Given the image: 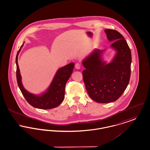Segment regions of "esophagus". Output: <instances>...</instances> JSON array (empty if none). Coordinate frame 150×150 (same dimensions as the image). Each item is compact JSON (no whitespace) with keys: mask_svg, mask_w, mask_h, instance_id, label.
Here are the masks:
<instances>
[{"mask_svg":"<svg viewBox=\"0 0 150 150\" xmlns=\"http://www.w3.org/2000/svg\"><path fill=\"white\" fill-rule=\"evenodd\" d=\"M75 68L76 69H78V70H79L80 69V66H81V65H80V64L79 63H76V64H75Z\"/></svg>","mask_w":150,"mask_h":150,"instance_id":"obj_1","label":"esophagus"}]
</instances>
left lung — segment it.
Masks as SVG:
<instances>
[{
    "instance_id": "8db88e82",
    "label": "left lung",
    "mask_w": 150,
    "mask_h": 150,
    "mask_svg": "<svg viewBox=\"0 0 150 150\" xmlns=\"http://www.w3.org/2000/svg\"><path fill=\"white\" fill-rule=\"evenodd\" d=\"M108 40L114 41L111 47L117 52L112 62L106 63L104 50L95 49L83 61V78L89 97L98 103L115 101L127 88L130 78L132 54L126 41L118 31L106 29Z\"/></svg>"
}]
</instances>
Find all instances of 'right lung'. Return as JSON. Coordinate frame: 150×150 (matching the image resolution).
Returning a JSON list of instances; mask_svg holds the SVG:
<instances>
[{
  "mask_svg": "<svg viewBox=\"0 0 150 150\" xmlns=\"http://www.w3.org/2000/svg\"><path fill=\"white\" fill-rule=\"evenodd\" d=\"M23 44L21 46L18 51L16 58V78L18 87L23 95L30 105L36 108L50 109L57 107L62 103L64 98L66 84L72 73L74 63H70L57 71L49 87L44 93L41 95H33L25 89L21 83L18 58V53Z\"/></svg>",
  "mask_w": 150,
  "mask_h": 150,
  "instance_id": "1",
  "label": "right lung"
}]
</instances>
